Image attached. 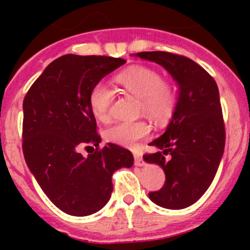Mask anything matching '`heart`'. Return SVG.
I'll return each instance as SVG.
<instances>
[{
    "mask_svg": "<svg viewBox=\"0 0 250 250\" xmlns=\"http://www.w3.org/2000/svg\"><path fill=\"white\" fill-rule=\"evenodd\" d=\"M144 100L147 112H150L152 116L161 120H169L171 118V112H173L171 98L163 83L155 81L152 89L145 95Z\"/></svg>",
    "mask_w": 250,
    "mask_h": 250,
    "instance_id": "b5f03b06",
    "label": "heart"
}]
</instances>
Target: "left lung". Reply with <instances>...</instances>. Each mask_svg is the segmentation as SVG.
<instances>
[{"label":"left lung","instance_id":"obj_1","mask_svg":"<svg viewBox=\"0 0 250 250\" xmlns=\"http://www.w3.org/2000/svg\"><path fill=\"white\" fill-rule=\"evenodd\" d=\"M107 56L63 55L50 63L23 99L22 151L52 204L86 216L103 209L112 175L134 158L116 144L101 145L91 92L111 72ZM86 144L81 153L77 145Z\"/></svg>","mask_w":250,"mask_h":250}]
</instances>
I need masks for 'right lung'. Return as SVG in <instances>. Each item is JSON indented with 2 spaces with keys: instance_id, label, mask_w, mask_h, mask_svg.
<instances>
[{
  "instance_id": "right-lung-1",
  "label": "right lung",
  "mask_w": 250,
  "mask_h": 250,
  "mask_svg": "<svg viewBox=\"0 0 250 250\" xmlns=\"http://www.w3.org/2000/svg\"><path fill=\"white\" fill-rule=\"evenodd\" d=\"M136 56L165 67L179 83V98L167 132L151 143L144 159L163 167L165 183L150 191L152 203L184 209L202 198L213 182L225 145L219 91L213 77L193 60L150 51Z\"/></svg>"
}]
</instances>
